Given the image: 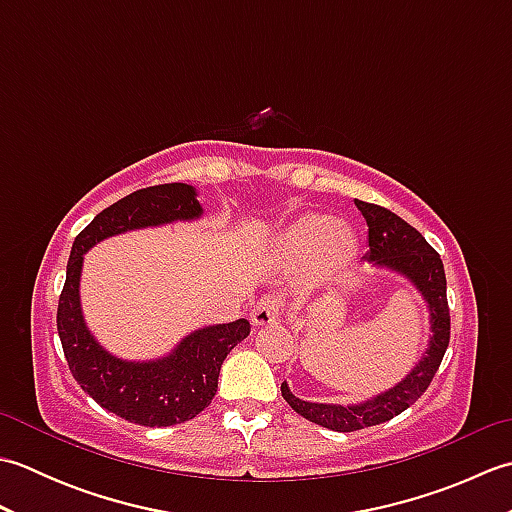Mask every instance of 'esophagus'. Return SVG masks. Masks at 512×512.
I'll use <instances>...</instances> for the list:
<instances>
[{"label": "esophagus", "mask_w": 512, "mask_h": 512, "mask_svg": "<svg viewBox=\"0 0 512 512\" xmlns=\"http://www.w3.org/2000/svg\"><path fill=\"white\" fill-rule=\"evenodd\" d=\"M281 317V306H279V299L268 295V297H262L259 299L253 310H250V321H253V325H270V323H277Z\"/></svg>", "instance_id": "34e87169"}]
</instances>
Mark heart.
<instances>
[{
    "instance_id": "heart-1",
    "label": "heart",
    "mask_w": 512,
    "mask_h": 512,
    "mask_svg": "<svg viewBox=\"0 0 512 512\" xmlns=\"http://www.w3.org/2000/svg\"><path fill=\"white\" fill-rule=\"evenodd\" d=\"M279 248L292 259H314L319 275L341 270L354 255V239L343 226L323 215H306L292 222L279 237Z\"/></svg>"
}]
</instances>
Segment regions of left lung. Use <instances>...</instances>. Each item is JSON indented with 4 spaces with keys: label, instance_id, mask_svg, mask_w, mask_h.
<instances>
[{
    "label": "left lung",
    "instance_id": "left-lung-1",
    "mask_svg": "<svg viewBox=\"0 0 512 512\" xmlns=\"http://www.w3.org/2000/svg\"><path fill=\"white\" fill-rule=\"evenodd\" d=\"M367 222V244L365 259L374 266L389 268L394 273L407 277L416 290L427 301L431 319V339L427 352L422 354L418 365L400 380L398 385L383 391L358 405H325V402H308L297 398L281 383V396L299 416L321 424L332 431H358L374 424H383L416 402L436 376L451 339V317L447 301V277H444L442 259L429 246L416 228L402 217L391 213L383 206L369 204L363 200L354 202Z\"/></svg>",
    "mask_w": 512,
    "mask_h": 512
}]
</instances>
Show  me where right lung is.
Wrapping results in <instances>:
<instances>
[{
    "label": "right lung",
    "mask_w": 512,
    "mask_h": 512,
    "mask_svg": "<svg viewBox=\"0 0 512 512\" xmlns=\"http://www.w3.org/2000/svg\"><path fill=\"white\" fill-rule=\"evenodd\" d=\"M191 184L171 182L129 193L76 235L59 297L57 330L76 383L107 411L143 427L187 422L211 405L224 358L250 334V323L206 325L156 361H123L94 339L81 312L83 255L103 239L171 222L198 220L202 206Z\"/></svg>",
    "instance_id": "1"
}]
</instances>
